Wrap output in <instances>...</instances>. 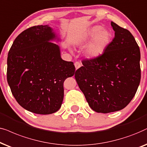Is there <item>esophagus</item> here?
I'll use <instances>...</instances> for the list:
<instances>
[{
  "label": "esophagus",
  "mask_w": 147,
  "mask_h": 147,
  "mask_svg": "<svg viewBox=\"0 0 147 147\" xmlns=\"http://www.w3.org/2000/svg\"><path fill=\"white\" fill-rule=\"evenodd\" d=\"M75 68H76V70H77L78 68H79L80 67H81V63H80L79 62H76L75 63Z\"/></svg>",
  "instance_id": "1"
}]
</instances>
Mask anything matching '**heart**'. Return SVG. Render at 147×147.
<instances>
[{"instance_id":"1","label":"heart","mask_w":147,"mask_h":147,"mask_svg":"<svg viewBox=\"0 0 147 147\" xmlns=\"http://www.w3.org/2000/svg\"><path fill=\"white\" fill-rule=\"evenodd\" d=\"M111 35L109 31L95 25L88 30L80 43L87 44L90 41L86 48L85 55L87 58H97L102 54L111 41Z\"/></svg>"}]
</instances>
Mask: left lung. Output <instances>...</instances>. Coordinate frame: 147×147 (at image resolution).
Listing matches in <instances>:
<instances>
[{
    "mask_svg": "<svg viewBox=\"0 0 147 147\" xmlns=\"http://www.w3.org/2000/svg\"><path fill=\"white\" fill-rule=\"evenodd\" d=\"M115 37L97 58L83 60L75 72L78 85L90 107L98 113L124 109L140 81V52L132 34L111 21Z\"/></svg>",
    "mask_w": 147,
    "mask_h": 147,
    "instance_id": "8db88e82",
    "label": "left lung"
}]
</instances>
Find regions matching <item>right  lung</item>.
I'll return each instance as SVG.
<instances>
[{
	"instance_id": "add662e5",
	"label": "right lung",
	"mask_w": 147,
	"mask_h": 147,
	"mask_svg": "<svg viewBox=\"0 0 147 147\" xmlns=\"http://www.w3.org/2000/svg\"><path fill=\"white\" fill-rule=\"evenodd\" d=\"M57 40L49 25L29 27L17 37L7 58V82L19 105L31 112L51 114L64 98L63 83L72 77V62L62 60Z\"/></svg>"
}]
</instances>
